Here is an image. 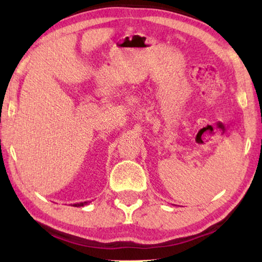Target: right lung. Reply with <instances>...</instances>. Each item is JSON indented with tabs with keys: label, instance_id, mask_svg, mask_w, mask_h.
<instances>
[{
	"label": "right lung",
	"instance_id": "right-lung-1",
	"mask_svg": "<svg viewBox=\"0 0 262 262\" xmlns=\"http://www.w3.org/2000/svg\"><path fill=\"white\" fill-rule=\"evenodd\" d=\"M91 201H84V202H77V203H74V207H83V206H86L90 203Z\"/></svg>",
	"mask_w": 262,
	"mask_h": 262
}]
</instances>
